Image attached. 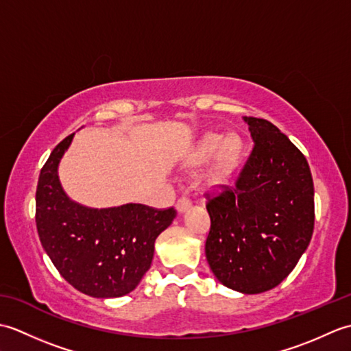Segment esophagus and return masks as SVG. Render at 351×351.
<instances>
[{
    "mask_svg": "<svg viewBox=\"0 0 351 351\" xmlns=\"http://www.w3.org/2000/svg\"><path fill=\"white\" fill-rule=\"evenodd\" d=\"M190 205H191V200H190L189 197L182 196V197L178 199V202H176V210L180 211V213H184L185 210H187V208H189Z\"/></svg>",
    "mask_w": 351,
    "mask_h": 351,
    "instance_id": "1",
    "label": "esophagus"
}]
</instances>
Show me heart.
Returning <instances> with one entry per match:
<instances>
[{
	"instance_id": "b5f03b06",
	"label": "heart",
	"mask_w": 351,
	"mask_h": 351,
	"mask_svg": "<svg viewBox=\"0 0 351 351\" xmlns=\"http://www.w3.org/2000/svg\"><path fill=\"white\" fill-rule=\"evenodd\" d=\"M241 143L237 137H225L221 134H206L197 145L195 155L191 156L190 166L196 167L210 161L215 156L213 167L205 178L206 185L219 189L226 185L232 178L238 158H240Z\"/></svg>"
}]
</instances>
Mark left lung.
Segmentation results:
<instances>
[{
    "label": "left lung",
    "mask_w": 351,
    "mask_h": 351,
    "mask_svg": "<svg viewBox=\"0 0 351 351\" xmlns=\"http://www.w3.org/2000/svg\"><path fill=\"white\" fill-rule=\"evenodd\" d=\"M253 147L234 187L206 196L205 253L215 278L244 294L278 287L314 232V182L304 155L265 119L244 116Z\"/></svg>",
    "instance_id": "8db88e82"
}]
</instances>
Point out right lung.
<instances>
[{
	"label": "right lung",
	"instance_id": "1",
	"mask_svg": "<svg viewBox=\"0 0 351 351\" xmlns=\"http://www.w3.org/2000/svg\"><path fill=\"white\" fill-rule=\"evenodd\" d=\"M72 137L54 147L40 170L37 232L52 264L73 288L98 299L121 297L131 293L149 270L156 237L170 226L176 210L141 204L92 210L72 202L57 175Z\"/></svg>",
	"mask_w": 351,
	"mask_h": 351
}]
</instances>
